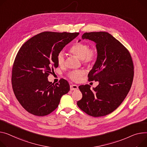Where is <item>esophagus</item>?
I'll return each mask as SVG.
<instances>
[{"label":"esophagus","mask_w":147,"mask_h":147,"mask_svg":"<svg viewBox=\"0 0 147 147\" xmlns=\"http://www.w3.org/2000/svg\"><path fill=\"white\" fill-rule=\"evenodd\" d=\"M78 89V86L76 84H71L70 85V90H75Z\"/></svg>","instance_id":"obj_1"}]
</instances>
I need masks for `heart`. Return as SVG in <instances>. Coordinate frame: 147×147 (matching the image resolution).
I'll return each mask as SVG.
<instances>
[{
  "label": "heart",
  "instance_id": "obj_1",
  "mask_svg": "<svg viewBox=\"0 0 147 147\" xmlns=\"http://www.w3.org/2000/svg\"><path fill=\"white\" fill-rule=\"evenodd\" d=\"M89 45L84 42H78L74 45L70 50V53L79 58L85 64H88L94 60L96 57V53L94 50L89 49ZM57 61L58 65L62 66L64 64L65 57L63 52H60L57 57ZM82 70L71 71L68 74V77L74 82L79 81L84 74Z\"/></svg>",
  "mask_w": 147,
  "mask_h": 147
}]
</instances>
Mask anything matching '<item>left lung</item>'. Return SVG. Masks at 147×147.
<instances>
[{
	"label": "left lung",
	"instance_id": "obj_1",
	"mask_svg": "<svg viewBox=\"0 0 147 147\" xmlns=\"http://www.w3.org/2000/svg\"><path fill=\"white\" fill-rule=\"evenodd\" d=\"M84 39L96 44L97 58L88 77L99 84L93 90L88 84L79 86L83 96L77 105L90 116H105L115 111L128 94L134 77L133 62L127 49L108 32H86L82 36Z\"/></svg>",
	"mask_w": 147,
	"mask_h": 147
}]
</instances>
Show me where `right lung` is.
<instances>
[{
  "label": "right lung",
  "mask_w": 147,
  "mask_h": 147,
  "mask_svg": "<svg viewBox=\"0 0 147 147\" xmlns=\"http://www.w3.org/2000/svg\"><path fill=\"white\" fill-rule=\"evenodd\" d=\"M79 34L44 32L19 49L12 68V88L18 102L29 113L39 116L50 114L62 96L69 92L67 81L61 79L54 84L48 81V76L58 66V53Z\"/></svg>",
  "instance_id": "right-lung-1"
}]
</instances>
